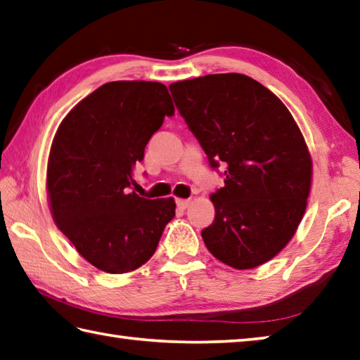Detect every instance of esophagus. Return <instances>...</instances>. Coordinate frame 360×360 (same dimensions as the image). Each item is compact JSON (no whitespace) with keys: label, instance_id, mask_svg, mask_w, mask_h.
I'll return each mask as SVG.
<instances>
[{"label":"esophagus","instance_id":"esophagus-1","mask_svg":"<svg viewBox=\"0 0 360 360\" xmlns=\"http://www.w3.org/2000/svg\"><path fill=\"white\" fill-rule=\"evenodd\" d=\"M190 202H192V200H184V198L176 200V204H178L179 209H187L190 206Z\"/></svg>","mask_w":360,"mask_h":360}]
</instances>
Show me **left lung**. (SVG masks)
Segmentation results:
<instances>
[{"label": "left lung", "instance_id": "left-lung-1", "mask_svg": "<svg viewBox=\"0 0 360 360\" xmlns=\"http://www.w3.org/2000/svg\"><path fill=\"white\" fill-rule=\"evenodd\" d=\"M188 129L210 167L224 165V187L210 195L214 223L201 236L212 255L237 270L269 262L306 212L312 159L285 104L238 73L170 84Z\"/></svg>", "mask_w": 360, "mask_h": 360}]
</instances>
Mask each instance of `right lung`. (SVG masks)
I'll list each match as a JSON object with an SVG mask.
<instances>
[{
  "label": "right lung",
  "mask_w": 360,
  "mask_h": 360,
  "mask_svg": "<svg viewBox=\"0 0 360 360\" xmlns=\"http://www.w3.org/2000/svg\"><path fill=\"white\" fill-rule=\"evenodd\" d=\"M173 114L164 84L114 81L77 103L53 139L46 192L54 223L105 273H129L148 262L174 217L173 198L129 192L134 165Z\"/></svg>",
  "instance_id": "obj_1"
}]
</instances>
